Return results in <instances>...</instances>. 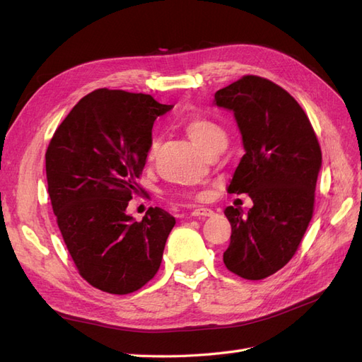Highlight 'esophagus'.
Wrapping results in <instances>:
<instances>
[{"label": "esophagus", "instance_id": "34e87169", "mask_svg": "<svg viewBox=\"0 0 362 362\" xmlns=\"http://www.w3.org/2000/svg\"><path fill=\"white\" fill-rule=\"evenodd\" d=\"M213 214H214V211L211 210V208H206V206H198L192 211V216H194V217H210Z\"/></svg>", "mask_w": 362, "mask_h": 362}]
</instances>
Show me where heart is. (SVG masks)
<instances>
[{"mask_svg": "<svg viewBox=\"0 0 362 362\" xmlns=\"http://www.w3.org/2000/svg\"><path fill=\"white\" fill-rule=\"evenodd\" d=\"M184 131L187 136L194 141L196 145L202 148L206 152H211L216 148L226 145V133L222 125L214 122L213 119H208L205 116H192L184 122ZM157 152V141L152 140L148 151V160H154ZM181 198H193V192H182L180 193Z\"/></svg>", "mask_w": 362, "mask_h": 362, "instance_id": "heart-1", "label": "heart"}]
</instances>
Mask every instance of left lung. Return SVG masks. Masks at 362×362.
Masks as SVG:
<instances>
[{
	"instance_id": "obj_1",
	"label": "left lung",
	"mask_w": 362,
	"mask_h": 362,
	"mask_svg": "<svg viewBox=\"0 0 362 362\" xmlns=\"http://www.w3.org/2000/svg\"><path fill=\"white\" fill-rule=\"evenodd\" d=\"M214 101L234 112L246 151L228 192L254 202L245 217L242 208L225 210L231 242L223 262L240 278L264 279L294 257L311 222L322 149L299 103L267 78L245 75Z\"/></svg>"
}]
</instances>
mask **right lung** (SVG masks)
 Listing matches in <instances>:
<instances>
[{"label":"right lung","mask_w":362,"mask_h":362,"mask_svg":"<svg viewBox=\"0 0 362 362\" xmlns=\"http://www.w3.org/2000/svg\"><path fill=\"white\" fill-rule=\"evenodd\" d=\"M170 108L151 95L98 89L81 98L48 145L59 229L76 270L101 291H137L160 269L175 217L151 206L134 222L125 210L141 192L152 127Z\"/></svg>","instance_id":"right-lung-1"}]
</instances>
